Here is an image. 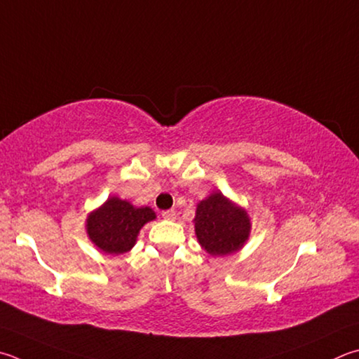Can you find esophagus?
<instances>
[{"instance_id": "1", "label": "esophagus", "mask_w": 359, "mask_h": 359, "mask_svg": "<svg viewBox=\"0 0 359 359\" xmlns=\"http://www.w3.org/2000/svg\"><path fill=\"white\" fill-rule=\"evenodd\" d=\"M161 217L165 218V219H175V212L174 210H165V212H161Z\"/></svg>"}]
</instances>
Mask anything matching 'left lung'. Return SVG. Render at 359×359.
Wrapping results in <instances>:
<instances>
[{
    "label": "left lung",
    "mask_w": 359,
    "mask_h": 359,
    "mask_svg": "<svg viewBox=\"0 0 359 359\" xmlns=\"http://www.w3.org/2000/svg\"><path fill=\"white\" fill-rule=\"evenodd\" d=\"M194 229L201 246L212 256L238 251L250 236V218L221 193L201 201L196 208Z\"/></svg>",
    "instance_id": "8db88e82"
}]
</instances>
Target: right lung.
<instances>
[{"mask_svg": "<svg viewBox=\"0 0 359 359\" xmlns=\"http://www.w3.org/2000/svg\"><path fill=\"white\" fill-rule=\"evenodd\" d=\"M155 219L152 208H136L119 198H109L99 210L88 217L89 238L108 254H122L132 250L138 232Z\"/></svg>", "mask_w": 359, "mask_h": 359, "instance_id": "1", "label": "right lung"}]
</instances>
